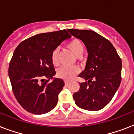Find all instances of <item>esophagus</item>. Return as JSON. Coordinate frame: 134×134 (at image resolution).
Here are the masks:
<instances>
[{"instance_id":"34e87169","label":"esophagus","mask_w":134,"mask_h":134,"mask_svg":"<svg viewBox=\"0 0 134 134\" xmlns=\"http://www.w3.org/2000/svg\"><path fill=\"white\" fill-rule=\"evenodd\" d=\"M65 85H68V84L69 83V81H67V80H65Z\"/></svg>"}]
</instances>
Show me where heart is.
I'll return each instance as SVG.
<instances>
[{
	"label": "heart",
	"mask_w": 134,
	"mask_h": 134,
	"mask_svg": "<svg viewBox=\"0 0 134 134\" xmlns=\"http://www.w3.org/2000/svg\"><path fill=\"white\" fill-rule=\"evenodd\" d=\"M67 47L75 54L76 56L80 57L84 51V46L83 43L78 39H73L69 41L67 44ZM59 51L55 48L51 54V61L54 65H56L58 63V56ZM79 72V69L76 67H68L63 66L60 67L57 71V75L59 78L65 80H71Z\"/></svg>",
	"instance_id": "obj_1"
}]
</instances>
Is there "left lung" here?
Here are the masks:
<instances>
[{
    "label": "left lung",
    "instance_id": "8db88e82",
    "mask_svg": "<svg viewBox=\"0 0 134 134\" xmlns=\"http://www.w3.org/2000/svg\"><path fill=\"white\" fill-rule=\"evenodd\" d=\"M86 45L88 59L79 76V90L73 94L75 104L82 109L96 111L104 108L113 97L121 82L122 60L111 43L92 30L68 29Z\"/></svg>",
    "mask_w": 134,
    "mask_h": 134
}]
</instances>
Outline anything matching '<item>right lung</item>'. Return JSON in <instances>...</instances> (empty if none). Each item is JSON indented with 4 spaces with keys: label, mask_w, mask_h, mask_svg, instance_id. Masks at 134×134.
I'll return each instance as SVG.
<instances>
[{
    "label": "right lung",
    "mask_w": 134,
    "mask_h": 134,
    "mask_svg": "<svg viewBox=\"0 0 134 134\" xmlns=\"http://www.w3.org/2000/svg\"><path fill=\"white\" fill-rule=\"evenodd\" d=\"M71 37L66 30L41 33L23 41L14 51L9 78L16 99L28 112L44 114L57 105L65 83L53 77L55 71L51 54Z\"/></svg>",
    "instance_id": "obj_1"
}]
</instances>
